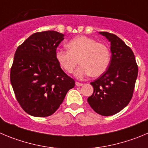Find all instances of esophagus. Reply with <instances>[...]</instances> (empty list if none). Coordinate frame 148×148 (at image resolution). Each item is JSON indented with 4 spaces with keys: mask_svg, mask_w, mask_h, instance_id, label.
<instances>
[{
    "mask_svg": "<svg viewBox=\"0 0 148 148\" xmlns=\"http://www.w3.org/2000/svg\"><path fill=\"white\" fill-rule=\"evenodd\" d=\"M75 85H76V86H77V87H80V86H82V85H83V84H82V83H80V82H76Z\"/></svg>",
    "mask_w": 148,
    "mask_h": 148,
    "instance_id": "esophagus-1",
    "label": "esophagus"
}]
</instances>
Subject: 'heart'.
<instances>
[{
    "label": "heart",
    "mask_w": 148,
    "mask_h": 148,
    "mask_svg": "<svg viewBox=\"0 0 148 148\" xmlns=\"http://www.w3.org/2000/svg\"><path fill=\"white\" fill-rule=\"evenodd\" d=\"M68 49H58L55 58L60 67L67 73L73 72L79 60L81 65L74 72L77 79L87 76L99 77L105 72L111 61V55L106 45L95 39L79 36L67 43Z\"/></svg>",
    "instance_id": "b5f03b06"
}]
</instances>
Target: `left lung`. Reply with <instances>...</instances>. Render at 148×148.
<instances>
[{
    "mask_svg": "<svg viewBox=\"0 0 148 148\" xmlns=\"http://www.w3.org/2000/svg\"><path fill=\"white\" fill-rule=\"evenodd\" d=\"M110 42L111 61L107 71L93 82V93L88 102L96 113L110 116L119 112L130 102L138 75L133 51L119 37L99 32Z\"/></svg>",
    "mask_w": 148,
    "mask_h": 148,
    "instance_id": "left-lung-1",
    "label": "left lung"
}]
</instances>
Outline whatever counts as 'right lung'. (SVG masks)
<instances>
[{
    "mask_svg": "<svg viewBox=\"0 0 148 148\" xmlns=\"http://www.w3.org/2000/svg\"><path fill=\"white\" fill-rule=\"evenodd\" d=\"M64 34L55 31L36 33L14 54L10 79L15 96L25 112L34 117L53 114L75 82L62 70L55 58Z\"/></svg>",
    "mask_w": 148,
    "mask_h": 148,
    "instance_id": "1",
    "label": "right lung"
}]
</instances>
